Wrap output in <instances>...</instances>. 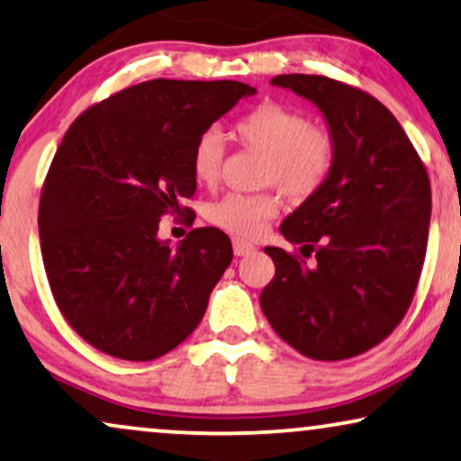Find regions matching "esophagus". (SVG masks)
<instances>
[{
	"mask_svg": "<svg viewBox=\"0 0 461 461\" xmlns=\"http://www.w3.org/2000/svg\"><path fill=\"white\" fill-rule=\"evenodd\" d=\"M234 253H236V257L250 255V253H255V247L247 240H240V238H236V240H234Z\"/></svg>",
	"mask_w": 461,
	"mask_h": 461,
	"instance_id": "esophagus-1",
	"label": "esophagus"
}]
</instances>
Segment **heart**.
Segmentation results:
<instances>
[{
	"mask_svg": "<svg viewBox=\"0 0 461 461\" xmlns=\"http://www.w3.org/2000/svg\"><path fill=\"white\" fill-rule=\"evenodd\" d=\"M242 145L267 158L263 183L276 185L293 200H305L327 181L335 162V139L324 126L282 103H261L234 124ZM223 139L217 131L202 132L192 151V170L200 183L217 181L223 164ZM280 211L272 194H227L211 206V221L236 236L255 238Z\"/></svg>",
	"mask_w": 461,
	"mask_h": 461,
	"instance_id": "1",
	"label": "heart"
}]
</instances>
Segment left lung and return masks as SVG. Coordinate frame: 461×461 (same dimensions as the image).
I'll return each instance as SVG.
<instances>
[{
    "label": "left lung",
    "instance_id": "8db88e82",
    "mask_svg": "<svg viewBox=\"0 0 461 461\" xmlns=\"http://www.w3.org/2000/svg\"><path fill=\"white\" fill-rule=\"evenodd\" d=\"M272 84L321 109L335 162L322 187L280 225L299 255L266 247L276 276L261 291V310L308 358H352L407 314L428 247L430 179L377 98L303 73L276 76Z\"/></svg>",
    "mask_w": 461,
    "mask_h": 461
}]
</instances>
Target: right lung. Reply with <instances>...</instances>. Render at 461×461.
Segmentation results:
<instances>
[{"label": "right lung", "instance_id": "right-lung-1", "mask_svg": "<svg viewBox=\"0 0 461 461\" xmlns=\"http://www.w3.org/2000/svg\"><path fill=\"white\" fill-rule=\"evenodd\" d=\"M249 84L151 79L90 107L63 137L40 200L41 257L73 330L101 352L153 360L198 327L231 242L198 227L176 247L159 217L195 194V140Z\"/></svg>", "mask_w": 461, "mask_h": 461}]
</instances>
